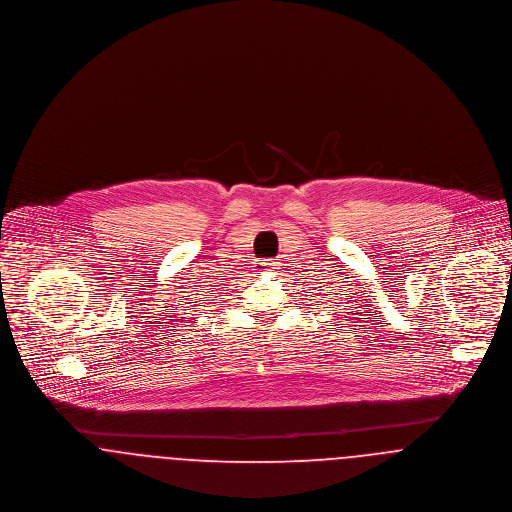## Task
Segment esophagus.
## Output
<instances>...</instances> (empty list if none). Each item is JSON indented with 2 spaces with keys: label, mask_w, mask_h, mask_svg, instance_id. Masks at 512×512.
Instances as JSON below:
<instances>
[{
  "label": "esophagus",
  "mask_w": 512,
  "mask_h": 512,
  "mask_svg": "<svg viewBox=\"0 0 512 512\" xmlns=\"http://www.w3.org/2000/svg\"><path fill=\"white\" fill-rule=\"evenodd\" d=\"M275 265H277V261H259L257 263V271H269V269H275Z\"/></svg>",
  "instance_id": "1"
}]
</instances>
